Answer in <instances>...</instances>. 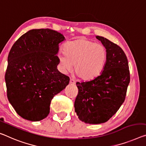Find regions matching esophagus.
Wrapping results in <instances>:
<instances>
[{"mask_svg": "<svg viewBox=\"0 0 146 146\" xmlns=\"http://www.w3.org/2000/svg\"><path fill=\"white\" fill-rule=\"evenodd\" d=\"M70 84H72V85H74L76 84V81L74 80V79H72V78H70Z\"/></svg>", "mask_w": 146, "mask_h": 146, "instance_id": "34e87169", "label": "esophagus"}]
</instances>
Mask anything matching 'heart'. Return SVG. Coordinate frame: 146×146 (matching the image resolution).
Wrapping results in <instances>:
<instances>
[{"mask_svg":"<svg viewBox=\"0 0 146 146\" xmlns=\"http://www.w3.org/2000/svg\"><path fill=\"white\" fill-rule=\"evenodd\" d=\"M64 54L59 55V61L64 72L72 70L80 79L90 80L100 74L107 59L106 48L84 38L67 42Z\"/></svg>","mask_w":146,"mask_h":146,"instance_id":"b5f03b06","label":"heart"}]
</instances>
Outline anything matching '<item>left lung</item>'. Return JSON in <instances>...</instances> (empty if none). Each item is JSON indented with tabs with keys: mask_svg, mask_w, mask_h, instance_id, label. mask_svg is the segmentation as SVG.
Here are the masks:
<instances>
[{
	"mask_svg": "<svg viewBox=\"0 0 146 146\" xmlns=\"http://www.w3.org/2000/svg\"><path fill=\"white\" fill-rule=\"evenodd\" d=\"M107 51V59L99 76L77 82L75 111L81 121L100 124L108 121L125 101L130 72L127 56L121 48L106 38L96 36Z\"/></svg>",
	"mask_w": 146,
	"mask_h": 146,
	"instance_id": "obj_1",
	"label": "left lung"
}]
</instances>
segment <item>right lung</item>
Returning a JSON list of instances; mask_svg holds the SVG:
<instances>
[{"label": "right lung", "mask_w": 146, "mask_h": 146, "mask_svg": "<svg viewBox=\"0 0 146 146\" xmlns=\"http://www.w3.org/2000/svg\"><path fill=\"white\" fill-rule=\"evenodd\" d=\"M64 40L51 29H32L11 48L5 74L7 96L25 119L46 118L53 96L68 85L70 78L57 69L59 44Z\"/></svg>", "instance_id": "obj_1"}]
</instances>
